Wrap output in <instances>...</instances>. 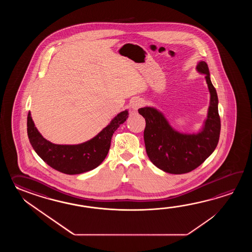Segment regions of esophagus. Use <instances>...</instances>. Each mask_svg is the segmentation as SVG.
Instances as JSON below:
<instances>
[{"label":"esophagus","mask_w":252,"mask_h":252,"mask_svg":"<svg viewBox=\"0 0 252 252\" xmlns=\"http://www.w3.org/2000/svg\"><path fill=\"white\" fill-rule=\"evenodd\" d=\"M143 105H144V102L140 98H134L130 102V106L134 111H137L139 108L142 107Z\"/></svg>","instance_id":"obj_1"}]
</instances>
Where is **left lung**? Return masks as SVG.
I'll list each match as a JSON object with an SVG mask.
<instances>
[{"instance_id": "obj_1", "label": "left lung", "mask_w": 252, "mask_h": 252, "mask_svg": "<svg viewBox=\"0 0 252 252\" xmlns=\"http://www.w3.org/2000/svg\"><path fill=\"white\" fill-rule=\"evenodd\" d=\"M196 71L204 75L210 93L207 117L197 132L178 131L157 108L146 106L139 109V114L146 121L144 141L147 155L157 167L166 173L178 175L195 169L214 152L219 141L218 96L211 82L206 62L199 61Z\"/></svg>"}]
</instances>
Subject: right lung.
<instances>
[{
    "label": "right lung",
    "instance_id": "1",
    "mask_svg": "<svg viewBox=\"0 0 252 252\" xmlns=\"http://www.w3.org/2000/svg\"><path fill=\"white\" fill-rule=\"evenodd\" d=\"M128 110L118 113L105 128L93 139L80 144H54L39 133L28 114V136L33 150L54 169L67 175H77L90 171L99 166L106 158L114 131L128 118Z\"/></svg>",
    "mask_w": 252,
    "mask_h": 252
}]
</instances>
